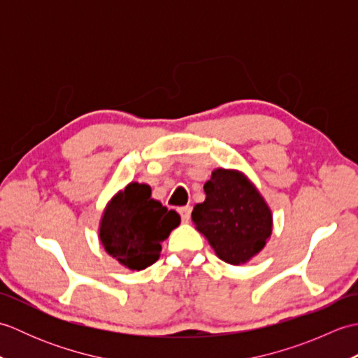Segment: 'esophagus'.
Here are the masks:
<instances>
[{
  "mask_svg": "<svg viewBox=\"0 0 358 358\" xmlns=\"http://www.w3.org/2000/svg\"><path fill=\"white\" fill-rule=\"evenodd\" d=\"M178 212H180V215H181V220H183L185 223H187L189 220H191V212H192V208H191V206H183V208H180V209H178Z\"/></svg>",
  "mask_w": 358,
  "mask_h": 358,
  "instance_id": "34e87169",
  "label": "esophagus"
}]
</instances>
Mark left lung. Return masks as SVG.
I'll use <instances>...</instances> for the list:
<instances>
[{
    "label": "left lung",
    "instance_id": "1",
    "mask_svg": "<svg viewBox=\"0 0 358 358\" xmlns=\"http://www.w3.org/2000/svg\"><path fill=\"white\" fill-rule=\"evenodd\" d=\"M204 192L192 222L220 260L238 266L260 254L272 234V212L252 181L240 171L218 167Z\"/></svg>",
    "mask_w": 358,
    "mask_h": 358
}]
</instances>
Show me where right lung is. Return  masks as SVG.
Returning a JSON list of instances; mask_svg holds the SVG:
<instances>
[{
  "label": "right lung",
  "mask_w": 358,
  "mask_h": 358,
  "mask_svg": "<svg viewBox=\"0 0 358 358\" xmlns=\"http://www.w3.org/2000/svg\"><path fill=\"white\" fill-rule=\"evenodd\" d=\"M150 186L129 183L106 204L100 220V237L106 252L131 271L146 269L162 252V243L181 222L150 196Z\"/></svg>",
  "instance_id": "add662e5"
}]
</instances>
